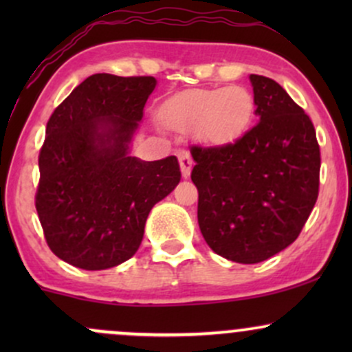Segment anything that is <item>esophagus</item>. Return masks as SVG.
Listing matches in <instances>:
<instances>
[{
    "label": "esophagus",
    "mask_w": 352,
    "mask_h": 352,
    "mask_svg": "<svg viewBox=\"0 0 352 352\" xmlns=\"http://www.w3.org/2000/svg\"><path fill=\"white\" fill-rule=\"evenodd\" d=\"M179 162H180V170H182V175L187 179L190 175V170H192V157H190V153L187 151H179Z\"/></svg>",
    "instance_id": "obj_1"
}]
</instances>
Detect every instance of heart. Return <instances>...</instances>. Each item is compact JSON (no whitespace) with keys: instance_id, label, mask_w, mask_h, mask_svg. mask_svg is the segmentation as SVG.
<instances>
[{"instance_id":"1","label":"heart","mask_w":352,"mask_h":352,"mask_svg":"<svg viewBox=\"0 0 352 352\" xmlns=\"http://www.w3.org/2000/svg\"><path fill=\"white\" fill-rule=\"evenodd\" d=\"M254 99L241 86L190 89L160 109V117L177 131L199 129L207 142L228 144L248 131Z\"/></svg>"}]
</instances>
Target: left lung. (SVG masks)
I'll list each match as a JSON object with an SVG mask.
<instances>
[{"instance_id": "8db88e82", "label": "left lung", "mask_w": 352, "mask_h": 352, "mask_svg": "<svg viewBox=\"0 0 352 352\" xmlns=\"http://www.w3.org/2000/svg\"><path fill=\"white\" fill-rule=\"evenodd\" d=\"M258 124L233 144L192 147L199 225L236 263L268 260L296 240L318 200L319 145L305 111L273 79L250 74Z\"/></svg>"}]
</instances>
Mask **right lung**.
Segmentation results:
<instances>
[{
	"instance_id": "obj_1",
	"label": "right lung",
	"mask_w": 352,
	"mask_h": 352,
	"mask_svg": "<svg viewBox=\"0 0 352 352\" xmlns=\"http://www.w3.org/2000/svg\"><path fill=\"white\" fill-rule=\"evenodd\" d=\"M155 78L94 74L52 112L39 152L36 210L47 246L82 270L132 258L145 221L180 182L177 157L131 155Z\"/></svg>"
}]
</instances>
